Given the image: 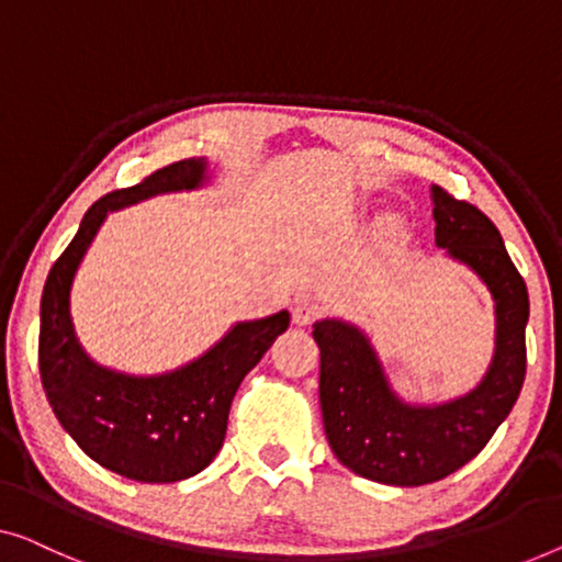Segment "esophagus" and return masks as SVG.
I'll return each instance as SVG.
<instances>
[{"instance_id":"34e87169","label":"esophagus","mask_w":562,"mask_h":562,"mask_svg":"<svg viewBox=\"0 0 562 562\" xmlns=\"http://www.w3.org/2000/svg\"><path fill=\"white\" fill-rule=\"evenodd\" d=\"M319 314H322V301L312 294H301L294 301V306H291V316H294V324H299V327L312 324Z\"/></svg>"}]
</instances>
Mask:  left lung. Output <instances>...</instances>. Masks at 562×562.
<instances>
[{"mask_svg": "<svg viewBox=\"0 0 562 562\" xmlns=\"http://www.w3.org/2000/svg\"><path fill=\"white\" fill-rule=\"evenodd\" d=\"M436 246L469 266L494 299V357L467 395L413 405L395 395L370 339L355 324L322 319L319 401L327 441L357 476L393 486L438 482L469 463L509 416L525 382V327L530 299L490 217L467 200L430 187Z\"/></svg>", "mask_w": 562, "mask_h": 562, "instance_id": "8db88e82", "label": "left lung"}]
</instances>
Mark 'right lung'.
<instances>
[{
    "label": "right lung",
    "mask_w": 562,
    "mask_h": 562,
    "mask_svg": "<svg viewBox=\"0 0 562 562\" xmlns=\"http://www.w3.org/2000/svg\"><path fill=\"white\" fill-rule=\"evenodd\" d=\"M205 180V157L182 159L139 184L105 194L50 268L40 301V378L55 418L95 463L144 484L182 482L217 457L235 390L291 322L286 308L266 319L238 322L198 360L161 375L109 370L80 347L70 289L105 215L154 194L198 190Z\"/></svg>",
    "instance_id": "1"
}]
</instances>
